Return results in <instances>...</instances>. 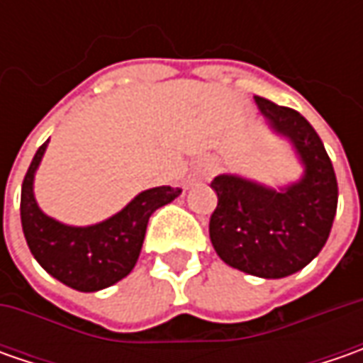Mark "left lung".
Returning a JSON list of instances; mask_svg holds the SVG:
<instances>
[{
  "label": "left lung",
  "instance_id": "1",
  "mask_svg": "<svg viewBox=\"0 0 363 363\" xmlns=\"http://www.w3.org/2000/svg\"><path fill=\"white\" fill-rule=\"evenodd\" d=\"M272 129L291 139L305 165L299 184L283 191L236 175H218L210 240L226 264L281 279L301 271L325 246L337 210V179L319 135L301 113L255 96Z\"/></svg>",
  "mask_w": 363,
  "mask_h": 363
}]
</instances>
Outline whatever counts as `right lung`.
I'll return each mask as SVG.
<instances>
[{
  "label": "right lung",
  "mask_w": 363,
  "mask_h": 363,
  "mask_svg": "<svg viewBox=\"0 0 363 363\" xmlns=\"http://www.w3.org/2000/svg\"><path fill=\"white\" fill-rule=\"evenodd\" d=\"M46 145H40L21 184V228L34 258L54 279L77 291L92 293L115 285L133 271L151 214L174 202L179 188L141 191L119 214L101 224L74 228L48 218L34 200V174Z\"/></svg>",
  "instance_id": "obj_1"
}]
</instances>
